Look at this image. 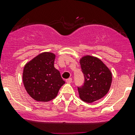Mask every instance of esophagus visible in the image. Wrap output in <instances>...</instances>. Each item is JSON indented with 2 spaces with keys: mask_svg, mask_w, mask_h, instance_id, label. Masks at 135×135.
I'll list each match as a JSON object with an SVG mask.
<instances>
[{
  "mask_svg": "<svg viewBox=\"0 0 135 135\" xmlns=\"http://www.w3.org/2000/svg\"><path fill=\"white\" fill-rule=\"evenodd\" d=\"M71 82H72V79H71V78H68V79L66 80V82L67 83H68V84H70Z\"/></svg>",
  "mask_w": 135,
  "mask_h": 135,
  "instance_id": "obj_1",
  "label": "esophagus"
}]
</instances>
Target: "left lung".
Listing matches in <instances>:
<instances>
[{
    "label": "left lung",
    "mask_w": 135,
    "mask_h": 135,
    "mask_svg": "<svg viewBox=\"0 0 135 135\" xmlns=\"http://www.w3.org/2000/svg\"><path fill=\"white\" fill-rule=\"evenodd\" d=\"M84 82L78 87L80 98L86 103L97 101L108 93L112 74L108 67L97 57L86 55L80 60Z\"/></svg>",
    "instance_id": "1"
}]
</instances>
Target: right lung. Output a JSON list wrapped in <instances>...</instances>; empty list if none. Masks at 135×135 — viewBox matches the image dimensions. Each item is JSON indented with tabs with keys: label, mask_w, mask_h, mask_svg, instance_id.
Returning <instances> with one entry per match:
<instances>
[{
	"label": "right lung",
	"mask_w": 135,
	"mask_h": 135,
	"mask_svg": "<svg viewBox=\"0 0 135 135\" xmlns=\"http://www.w3.org/2000/svg\"><path fill=\"white\" fill-rule=\"evenodd\" d=\"M55 55L45 52L39 54L26 64L23 82L26 91L37 101L47 102L57 97L65 84L60 72L55 68Z\"/></svg>",
	"instance_id": "add662e5"
}]
</instances>
